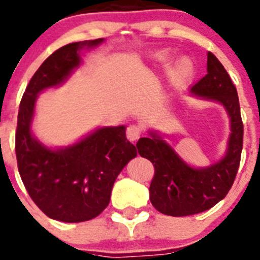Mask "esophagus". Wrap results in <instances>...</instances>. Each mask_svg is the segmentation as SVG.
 <instances>
[{
  "label": "esophagus",
  "instance_id": "1",
  "mask_svg": "<svg viewBox=\"0 0 260 260\" xmlns=\"http://www.w3.org/2000/svg\"><path fill=\"white\" fill-rule=\"evenodd\" d=\"M141 135H142V128L138 127V125L136 124H132L129 125V127L127 128V131H125V136H127V138L129 141H137L138 138L141 137Z\"/></svg>",
  "mask_w": 260,
  "mask_h": 260
}]
</instances>
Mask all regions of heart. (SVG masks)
<instances>
[{
    "mask_svg": "<svg viewBox=\"0 0 260 260\" xmlns=\"http://www.w3.org/2000/svg\"><path fill=\"white\" fill-rule=\"evenodd\" d=\"M172 57V55L170 54L169 51H159L157 54L153 55V59L158 62H167L170 61ZM192 62L190 61L188 59H182L180 60L179 64L176 65V68L174 69V72L171 73V81L177 85V84L183 83L191 77L192 74Z\"/></svg>",
    "mask_w": 260,
    "mask_h": 260,
    "instance_id": "1",
    "label": "heart"
}]
</instances>
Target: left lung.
Segmentation results:
<instances>
[{
	"label": "left lung",
	"instance_id": "left-lung-1",
	"mask_svg": "<svg viewBox=\"0 0 260 260\" xmlns=\"http://www.w3.org/2000/svg\"><path fill=\"white\" fill-rule=\"evenodd\" d=\"M191 95L221 104L230 118V136L224 157L206 167L190 166L156 131L140 138L138 153L154 166L149 200L170 216H187L211 209L232 188L243 149V122L237 88L221 62L208 52V74L190 89Z\"/></svg>",
	"mask_w": 260,
	"mask_h": 260
}]
</instances>
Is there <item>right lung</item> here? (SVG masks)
Instances as JSON below:
<instances>
[{
  "instance_id": "right-lung-1",
  "label": "right lung",
  "mask_w": 260,
  "mask_h": 260,
  "mask_svg": "<svg viewBox=\"0 0 260 260\" xmlns=\"http://www.w3.org/2000/svg\"><path fill=\"white\" fill-rule=\"evenodd\" d=\"M103 41L72 43L52 52L31 78L18 109L15 149L21 180L39 209L59 221L98 216L108 206L118 175L137 156L136 146L125 137V125L96 128L60 148L45 146L31 131L39 94L61 85L80 67L81 50Z\"/></svg>"
}]
</instances>
